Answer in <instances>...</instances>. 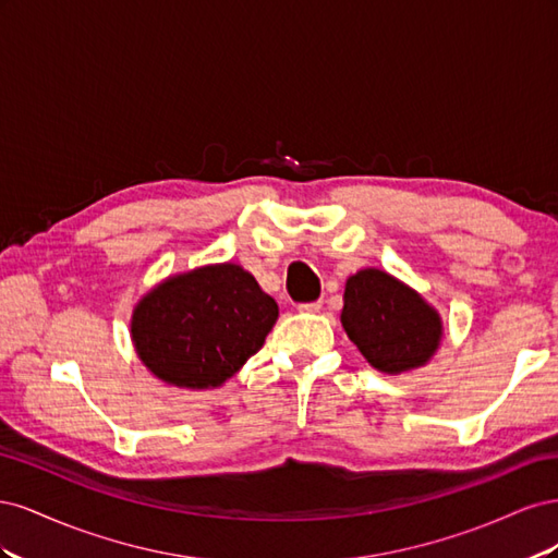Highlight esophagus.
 <instances>
[{
	"label": "esophagus",
	"instance_id": "1",
	"mask_svg": "<svg viewBox=\"0 0 558 558\" xmlns=\"http://www.w3.org/2000/svg\"><path fill=\"white\" fill-rule=\"evenodd\" d=\"M302 314H316L318 310H320V300H316V302H305V305H300L298 307Z\"/></svg>",
	"mask_w": 558,
	"mask_h": 558
}]
</instances>
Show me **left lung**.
<instances>
[{"instance_id": "1", "label": "left lung", "mask_w": 558, "mask_h": 558, "mask_svg": "<svg viewBox=\"0 0 558 558\" xmlns=\"http://www.w3.org/2000/svg\"><path fill=\"white\" fill-rule=\"evenodd\" d=\"M340 314L349 340L384 375L412 373L437 353L442 316L430 302L379 267H363L344 283Z\"/></svg>"}]
</instances>
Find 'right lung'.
I'll list each match as a JSON object with an SVG mask.
<instances>
[{"label":"right lung","mask_w":558,"mask_h":558,"mask_svg":"<svg viewBox=\"0 0 558 558\" xmlns=\"http://www.w3.org/2000/svg\"><path fill=\"white\" fill-rule=\"evenodd\" d=\"M277 318L256 277L238 263H211L148 289L132 310L130 337L150 375L209 391L240 373Z\"/></svg>","instance_id":"1"}]
</instances>
